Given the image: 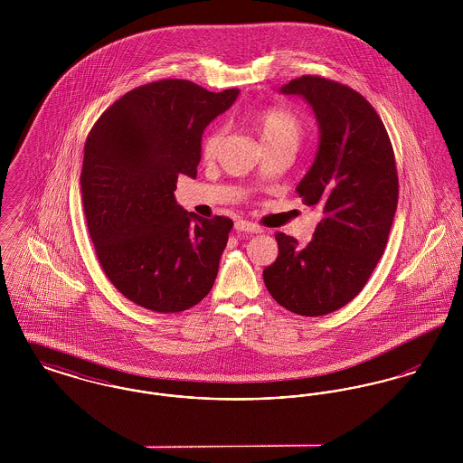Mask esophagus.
<instances>
[{
  "label": "esophagus",
  "mask_w": 463,
  "mask_h": 463,
  "mask_svg": "<svg viewBox=\"0 0 463 463\" xmlns=\"http://www.w3.org/2000/svg\"><path fill=\"white\" fill-rule=\"evenodd\" d=\"M234 227H236V231H241V232H251V234L262 232V227H260V225H257V223H253V222L250 221H238Z\"/></svg>",
  "instance_id": "1"
}]
</instances>
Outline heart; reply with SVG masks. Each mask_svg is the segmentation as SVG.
<instances>
[{
  "label": "heart",
  "instance_id": "b5f03b06",
  "mask_svg": "<svg viewBox=\"0 0 463 463\" xmlns=\"http://www.w3.org/2000/svg\"><path fill=\"white\" fill-rule=\"evenodd\" d=\"M250 121L255 132L259 133L260 140L264 142L265 147L283 146V144L297 147L304 135L302 118L297 112L285 108L272 106V108L255 110L250 116ZM222 137H223L222 127H212L208 132L204 133L201 140V156L204 159L217 157L221 149Z\"/></svg>",
  "mask_w": 463,
  "mask_h": 463
}]
</instances>
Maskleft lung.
<instances>
[{
	"label": "left lung",
	"instance_id": "obj_1",
	"mask_svg": "<svg viewBox=\"0 0 463 463\" xmlns=\"http://www.w3.org/2000/svg\"><path fill=\"white\" fill-rule=\"evenodd\" d=\"M281 93L302 95L319 123V149L297 193L323 219L306 248L276 232L279 253L264 283L288 310L325 316L353 300L383 255L399 198L396 157L373 106L351 87L306 74Z\"/></svg>",
	"mask_w": 463,
	"mask_h": 463
}]
</instances>
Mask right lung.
<instances>
[{"label":"right lung","instance_id":"obj_1","mask_svg":"<svg viewBox=\"0 0 463 463\" xmlns=\"http://www.w3.org/2000/svg\"><path fill=\"white\" fill-rule=\"evenodd\" d=\"M240 90L187 80L130 90L91 127L81 198L97 259L114 288L161 314L199 304L213 287L232 221L176 204L178 175L196 176L206 125Z\"/></svg>","mask_w":463,"mask_h":463}]
</instances>
